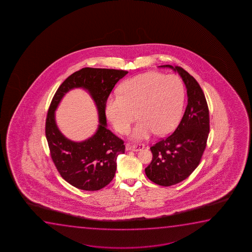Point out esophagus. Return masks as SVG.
<instances>
[{
	"mask_svg": "<svg viewBox=\"0 0 252 252\" xmlns=\"http://www.w3.org/2000/svg\"><path fill=\"white\" fill-rule=\"evenodd\" d=\"M144 148H145V145H131L130 150H131L132 152H139Z\"/></svg>",
	"mask_w": 252,
	"mask_h": 252,
	"instance_id": "obj_1",
	"label": "esophagus"
}]
</instances>
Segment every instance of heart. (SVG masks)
<instances>
[{"label": "heart", "instance_id": "heart-1", "mask_svg": "<svg viewBox=\"0 0 252 252\" xmlns=\"http://www.w3.org/2000/svg\"><path fill=\"white\" fill-rule=\"evenodd\" d=\"M184 87L175 75L148 72L125 81L119 95L107 98L105 114L120 133L130 131L136 119L140 121L132 131L135 140H145L152 135L165 136L175 130L183 114Z\"/></svg>", "mask_w": 252, "mask_h": 252}]
</instances>
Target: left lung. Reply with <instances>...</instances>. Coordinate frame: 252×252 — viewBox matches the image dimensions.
<instances>
[{
	"label": "left lung",
	"instance_id": "left-lung-1",
	"mask_svg": "<svg viewBox=\"0 0 252 252\" xmlns=\"http://www.w3.org/2000/svg\"><path fill=\"white\" fill-rule=\"evenodd\" d=\"M179 74L187 89L188 105L183 119L168 138L151 147L152 161L145 171L152 182L169 187L183 182L199 165L209 133V111L199 83L181 67L161 65Z\"/></svg>",
	"mask_w": 252,
	"mask_h": 252
}]
</instances>
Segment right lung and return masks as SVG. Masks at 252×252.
Returning a JSON list of instances; mask_svg holds the SVG:
<instances>
[{"label": "right lung", "mask_w": 252, "mask_h": 252, "mask_svg": "<svg viewBox=\"0 0 252 252\" xmlns=\"http://www.w3.org/2000/svg\"><path fill=\"white\" fill-rule=\"evenodd\" d=\"M128 71L83 68L67 78L57 90L49 107L45 136L52 159L67 183L79 189L96 191L114 179L118 156L125 153L124 141L107 129L105 104L115 84ZM83 88L96 104L99 125L95 134L83 142L70 141L55 123V111L69 91Z\"/></svg>", "instance_id": "obj_1"}]
</instances>
